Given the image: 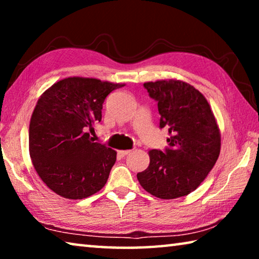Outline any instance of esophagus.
Wrapping results in <instances>:
<instances>
[{"label":"esophagus","mask_w":259,"mask_h":259,"mask_svg":"<svg viewBox=\"0 0 259 259\" xmlns=\"http://www.w3.org/2000/svg\"><path fill=\"white\" fill-rule=\"evenodd\" d=\"M117 153H119L121 156H125V155L129 154L130 151H128V150H121V151H117Z\"/></svg>","instance_id":"esophagus-1"}]
</instances>
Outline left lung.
<instances>
[{"instance_id":"obj_1","label":"left lung","mask_w":259,"mask_h":259,"mask_svg":"<svg viewBox=\"0 0 259 259\" xmlns=\"http://www.w3.org/2000/svg\"><path fill=\"white\" fill-rule=\"evenodd\" d=\"M157 102L160 128H168L169 147L148 152L150 165L137 174L140 185L159 199L190 194L208 176L221 153V131L204 96L179 80L146 82Z\"/></svg>"}]
</instances>
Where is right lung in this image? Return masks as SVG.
<instances>
[{"mask_svg":"<svg viewBox=\"0 0 259 259\" xmlns=\"http://www.w3.org/2000/svg\"><path fill=\"white\" fill-rule=\"evenodd\" d=\"M122 83L66 77L37 100L29 123V155L42 182L63 198L80 200L102 190L116 152L90 139L105 98Z\"/></svg>","mask_w":259,"mask_h":259,"instance_id":"obj_1","label":"right lung"}]
</instances>
